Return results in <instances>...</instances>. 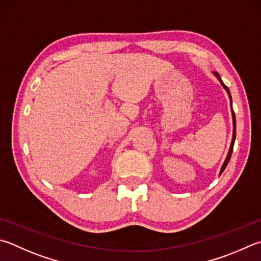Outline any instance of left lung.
Returning <instances> with one entry per match:
<instances>
[{
  "label": "left lung",
  "mask_w": 261,
  "mask_h": 261,
  "mask_svg": "<svg viewBox=\"0 0 261 261\" xmlns=\"http://www.w3.org/2000/svg\"><path fill=\"white\" fill-rule=\"evenodd\" d=\"M213 74L216 75V77L218 79V81H219L222 85V88H224L226 90V92L228 93V97H229V100H230V110H231V117H233V137H231V143H230V147H229V150H228V154H227L226 159H225V162L224 164H222V167L220 169V174L224 172V170L226 169L227 164H228L229 160H230V156H231V153H233V147H234V143H235V137H236V120H235V114H234V111H233V107H231V96H230V92H229V89L226 87V85L224 84V82H222V80L220 79L219 74H218L217 72H213Z\"/></svg>",
  "instance_id": "1"
}]
</instances>
